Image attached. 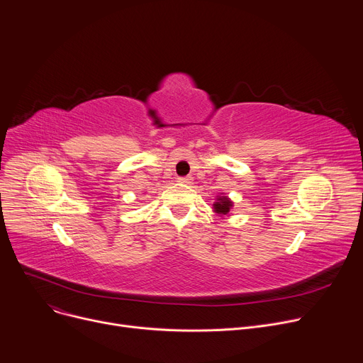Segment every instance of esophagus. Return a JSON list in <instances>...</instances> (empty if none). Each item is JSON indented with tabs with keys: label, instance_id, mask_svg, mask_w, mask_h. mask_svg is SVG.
Wrapping results in <instances>:
<instances>
[{
	"label": "esophagus",
	"instance_id": "obj_1",
	"mask_svg": "<svg viewBox=\"0 0 363 363\" xmlns=\"http://www.w3.org/2000/svg\"><path fill=\"white\" fill-rule=\"evenodd\" d=\"M178 182L189 185V184H192V177H181V178H178Z\"/></svg>",
	"mask_w": 363,
	"mask_h": 363
}]
</instances>
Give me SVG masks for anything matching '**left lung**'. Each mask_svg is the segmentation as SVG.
Segmentation results:
<instances>
[{"mask_svg":"<svg viewBox=\"0 0 363 363\" xmlns=\"http://www.w3.org/2000/svg\"><path fill=\"white\" fill-rule=\"evenodd\" d=\"M233 204H235V203H233L232 200H230L225 194L221 192L220 195H217L216 203L213 204V211H214L218 217H221V218L228 217L230 213H232Z\"/></svg>","mask_w":363,"mask_h":363,"instance_id":"8db88e82","label":"left lung"}]
</instances>
